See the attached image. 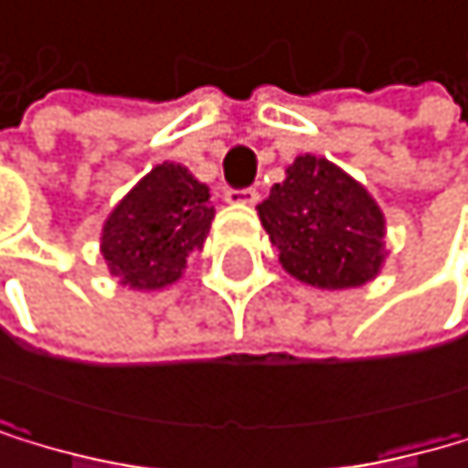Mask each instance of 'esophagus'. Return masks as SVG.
<instances>
[{"label":"esophagus","mask_w":468,"mask_h":468,"mask_svg":"<svg viewBox=\"0 0 468 468\" xmlns=\"http://www.w3.org/2000/svg\"><path fill=\"white\" fill-rule=\"evenodd\" d=\"M227 204H239V207H253L259 201V192L256 189H227Z\"/></svg>","instance_id":"obj_1"}]
</instances>
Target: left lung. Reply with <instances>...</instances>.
<instances>
[{
    "label": "left lung",
    "instance_id": "left-lung-1",
    "mask_svg": "<svg viewBox=\"0 0 468 468\" xmlns=\"http://www.w3.org/2000/svg\"><path fill=\"white\" fill-rule=\"evenodd\" d=\"M256 209L282 267L311 287H359L386 261L382 209L366 186L324 157L299 154Z\"/></svg>",
    "mask_w": 468,
    "mask_h": 468
}]
</instances>
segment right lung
<instances>
[{
  "label": "right lung",
  "instance_id": "obj_1",
  "mask_svg": "<svg viewBox=\"0 0 468 468\" xmlns=\"http://www.w3.org/2000/svg\"><path fill=\"white\" fill-rule=\"evenodd\" d=\"M215 207L209 186L181 164H157L102 224L100 253L132 291H161L181 279L186 259L207 241Z\"/></svg>",
  "mask_w": 468,
  "mask_h": 468
}]
</instances>
